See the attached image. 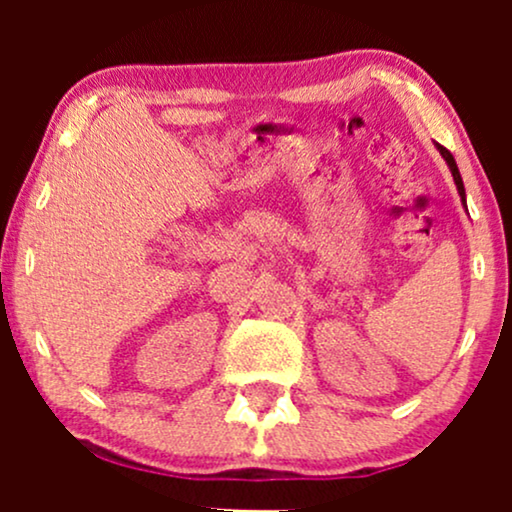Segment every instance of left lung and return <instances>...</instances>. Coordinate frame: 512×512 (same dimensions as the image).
Listing matches in <instances>:
<instances>
[{
	"label": "left lung",
	"instance_id": "8db88e82",
	"mask_svg": "<svg viewBox=\"0 0 512 512\" xmlns=\"http://www.w3.org/2000/svg\"><path fill=\"white\" fill-rule=\"evenodd\" d=\"M438 151H440V156L445 158V163H448V168H450V173H452V178H455V185H457V192H460V199H462V204L464 207H467V195H464V185H462V175H460V170H457V163H455V158H452V154L448 149H443V146L438 144Z\"/></svg>",
	"mask_w": 512,
	"mask_h": 512
}]
</instances>
